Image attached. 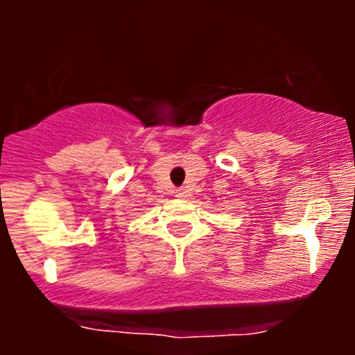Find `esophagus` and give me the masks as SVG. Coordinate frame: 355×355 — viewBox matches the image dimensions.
I'll list each match as a JSON object with an SVG mask.
<instances>
[{
    "instance_id": "1",
    "label": "esophagus",
    "mask_w": 355,
    "mask_h": 355,
    "mask_svg": "<svg viewBox=\"0 0 355 355\" xmlns=\"http://www.w3.org/2000/svg\"><path fill=\"white\" fill-rule=\"evenodd\" d=\"M175 197H178V198H183V197H187V195H185V190H183V189L177 190V195H175Z\"/></svg>"
}]
</instances>
